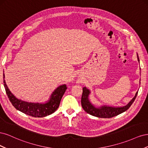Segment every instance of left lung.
Here are the masks:
<instances>
[{"mask_svg": "<svg viewBox=\"0 0 148 148\" xmlns=\"http://www.w3.org/2000/svg\"><path fill=\"white\" fill-rule=\"evenodd\" d=\"M137 58L138 62H140L138 55L137 53ZM137 91L135 96L133 99L128 102V104L123 107H114L110 106H101L97 107L92 104L89 99L91 91L86 87L83 88V94L82 96V106L85 112L91 115L95 116L99 118H111L117 116L128 110L132 106L134 101L135 100L138 95Z\"/></svg>", "mask_w": 148, "mask_h": 148, "instance_id": "8db88e82", "label": "left lung"}]
</instances>
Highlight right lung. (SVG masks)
<instances>
[{"label":"right lung","mask_w":148,"mask_h":148,"mask_svg":"<svg viewBox=\"0 0 148 148\" xmlns=\"http://www.w3.org/2000/svg\"><path fill=\"white\" fill-rule=\"evenodd\" d=\"M4 72V71H3ZM3 73V85L8 99L15 108L26 115L34 117H44L49 115L58 109L62 96L67 89L66 84L58 86L52 92L50 97L45 102H29L16 98L8 89Z\"/></svg>","instance_id":"1"}]
</instances>
